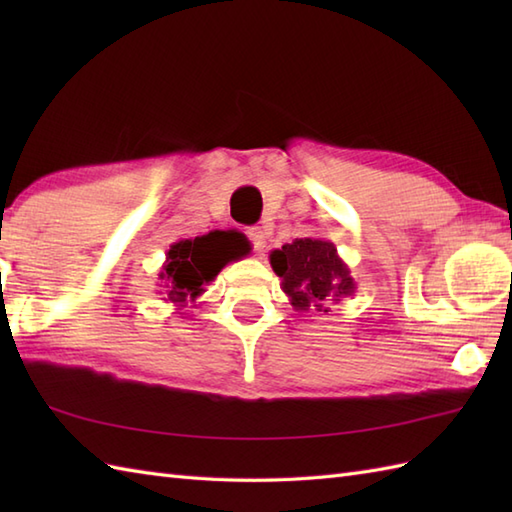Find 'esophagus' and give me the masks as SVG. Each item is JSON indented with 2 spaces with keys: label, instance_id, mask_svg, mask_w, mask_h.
Here are the masks:
<instances>
[{
  "label": "esophagus",
  "instance_id": "obj_1",
  "mask_svg": "<svg viewBox=\"0 0 512 512\" xmlns=\"http://www.w3.org/2000/svg\"><path fill=\"white\" fill-rule=\"evenodd\" d=\"M248 237H250V242H253V246H255V250L259 255H264V250H266V233L262 231V228H248Z\"/></svg>",
  "mask_w": 512,
  "mask_h": 512
}]
</instances>
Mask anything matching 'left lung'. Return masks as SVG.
I'll use <instances>...</instances> for the list:
<instances>
[{
    "mask_svg": "<svg viewBox=\"0 0 512 512\" xmlns=\"http://www.w3.org/2000/svg\"><path fill=\"white\" fill-rule=\"evenodd\" d=\"M270 266L297 312H328V303H339L356 290L350 266L336 253L330 239H295L270 253Z\"/></svg>",
    "mask_w": 512,
    "mask_h": 512,
    "instance_id": "8db88e82",
    "label": "left lung"
}]
</instances>
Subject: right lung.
I'll return each mask as SVG.
<instances>
[{
	"label": "right lung",
	"mask_w": 512,
	"mask_h": 512,
	"mask_svg": "<svg viewBox=\"0 0 512 512\" xmlns=\"http://www.w3.org/2000/svg\"><path fill=\"white\" fill-rule=\"evenodd\" d=\"M244 255L246 242L233 231H211L173 242L156 281L162 301L173 303L176 310L187 308L228 262H237Z\"/></svg>",
	"instance_id": "1"
}]
</instances>
